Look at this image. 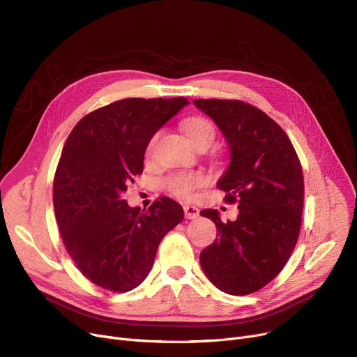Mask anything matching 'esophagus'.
Segmentation results:
<instances>
[{"label":"esophagus","instance_id":"1","mask_svg":"<svg viewBox=\"0 0 357 357\" xmlns=\"http://www.w3.org/2000/svg\"><path fill=\"white\" fill-rule=\"evenodd\" d=\"M183 211H185V217L188 220H194L199 215V210L197 207H194V205H185Z\"/></svg>","mask_w":357,"mask_h":357}]
</instances>
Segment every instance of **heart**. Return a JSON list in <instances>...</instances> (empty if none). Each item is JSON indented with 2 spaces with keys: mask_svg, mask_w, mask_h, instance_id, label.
Wrapping results in <instances>:
<instances>
[{
  "mask_svg": "<svg viewBox=\"0 0 357 357\" xmlns=\"http://www.w3.org/2000/svg\"><path fill=\"white\" fill-rule=\"evenodd\" d=\"M182 130L185 131L186 137H188L198 149L199 147H208L214 139H215V127L214 124L202 116H191L182 121ZM156 135L152 136L149 140L146 153L150 155L156 143ZM207 176L201 171H192V172H175L167 175L162 185L163 188L178 198L182 199H191L195 192L202 188L207 183Z\"/></svg>",
  "mask_w": 357,
  "mask_h": 357,
  "instance_id": "b5f03b06",
  "label": "heart"
}]
</instances>
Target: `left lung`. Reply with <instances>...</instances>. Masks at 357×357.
<instances>
[{"mask_svg": "<svg viewBox=\"0 0 357 357\" xmlns=\"http://www.w3.org/2000/svg\"><path fill=\"white\" fill-rule=\"evenodd\" d=\"M230 146V165L217 182L224 201L238 204L234 221L202 210L217 238L199 255L211 282L230 295H249L268 285L289 260L301 229L303 166L276 121L240 100H194Z\"/></svg>", "mask_w": 357, "mask_h": 357, "instance_id": "1", "label": "left lung"}]
</instances>
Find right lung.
Segmentation results:
<instances>
[{"label": "right lung", "instance_id": "add662e5", "mask_svg": "<svg viewBox=\"0 0 357 357\" xmlns=\"http://www.w3.org/2000/svg\"><path fill=\"white\" fill-rule=\"evenodd\" d=\"M186 104L185 97L111 102L81 119L62 149L53 179L56 221L75 265L107 291L139 287L160 240L183 220L171 198L140 213L123 194L143 174L149 140Z\"/></svg>", "mask_w": 357, "mask_h": 357}]
</instances>
